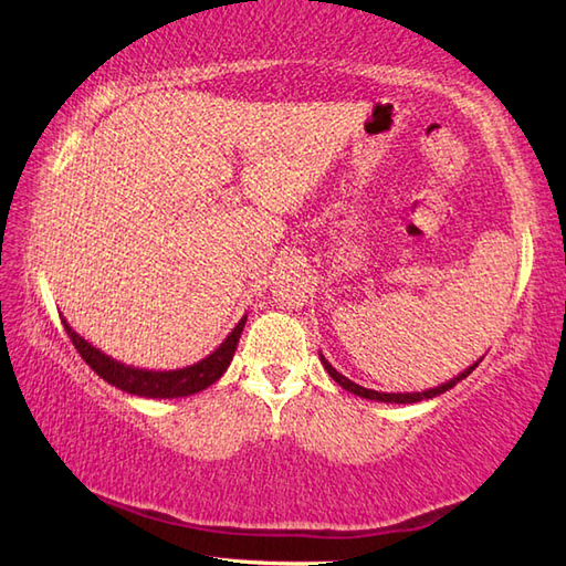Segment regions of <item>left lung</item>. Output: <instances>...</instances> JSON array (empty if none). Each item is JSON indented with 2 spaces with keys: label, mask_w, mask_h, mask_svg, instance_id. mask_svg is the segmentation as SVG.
Here are the masks:
<instances>
[{
  "label": "left lung",
  "mask_w": 566,
  "mask_h": 566,
  "mask_svg": "<svg viewBox=\"0 0 566 566\" xmlns=\"http://www.w3.org/2000/svg\"><path fill=\"white\" fill-rule=\"evenodd\" d=\"M321 363H323V367H326L328 375H331L335 381H338L345 391H350V394H355V396H363V399L384 401V403H418V401H423V399H436V396H440V394H444V391H450L457 381H462L464 377L472 375V371L476 369L479 363H482V359H479V363H474L472 367H467L464 371H460V375H457L454 379H450L448 384H440V387H436V389L413 391V394H381V391H375V389H365V387H359V384H355V381H350L347 377H343L340 371L335 369L323 355H321Z\"/></svg>",
  "instance_id": "1"
}]
</instances>
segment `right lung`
I'll return each instance as SVG.
<instances>
[{"label": "right lung", "mask_w": 566, "mask_h": 566, "mask_svg": "<svg viewBox=\"0 0 566 566\" xmlns=\"http://www.w3.org/2000/svg\"><path fill=\"white\" fill-rule=\"evenodd\" d=\"M245 321L248 316L240 318L238 326L226 335V340L216 347L211 355L199 359L195 365L179 367V369H143L134 365H124L118 363V359L102 353L99 347H94L92 343L84 340L82 335L72 331V326L65 318H63V326L84 363L97 371L104 381H109L112 387L134 396H146V399H179V396L199 394L223 377V371L233 359L240 333L245 328Z\"/></svg>", "instance_id": "1"}]
</instances>
